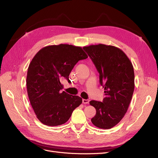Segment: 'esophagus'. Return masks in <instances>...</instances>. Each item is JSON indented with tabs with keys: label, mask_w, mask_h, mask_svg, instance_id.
<instances>
[{
	"label": "esophagus",
	"mask_w": 158,
	"mask_h": 158,
	"mask_svg": "<svg viewBox=\"0 0 158 158\" xmlns=\"http://www.w3.org/2000/svg\"><path fill=\"white\" fill-rule=\"evenodd\" d=\"M89 99H82V103L84 104H88L89 103Z\"/></svg>",
	"instance_id": "esophagus-1"
}]
</instances>
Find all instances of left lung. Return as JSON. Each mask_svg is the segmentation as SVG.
<instances>
[{"mask_svg":"<svg viewBox=\"0 0 158 158\" xmlns=\"http://www.w3.org/2000/svg\"><path fill=\"white\" fill-rule=\"evenodd\" d=\"M83 49L98 71L106 95L103 102H89L96 109L91 121L99 128H111L125 116L131 101L135 89L132 64L125 52L114 46L98 44Z\"/></svg>","mask_w":158,"mask_h":158,"instance_id":"8db88e82","label":"left lung"}]
</instances>
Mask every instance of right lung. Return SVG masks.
Returning <instances> with one entry per match:
<instances>
[{
    "instance_id": "1",
    "label": "right lung",
    "mask_w": 158,
    "mask_h": 158,
    "mask_svg": "<svg viewBox=\"0 0 158 158\" xmlns=\"http://www.w3.org/2000/svg\"><path fill=\"white\" fill-rule=\"evenodd\" d=\"M88 58L81 47L69 44L49 45L38 51L27 69L26 85L30 103L37 118L47 126L67 122L74 110L82 102L78 95L60 92L66 78L75 64Z\"/></svg>"
}]
</instances>
